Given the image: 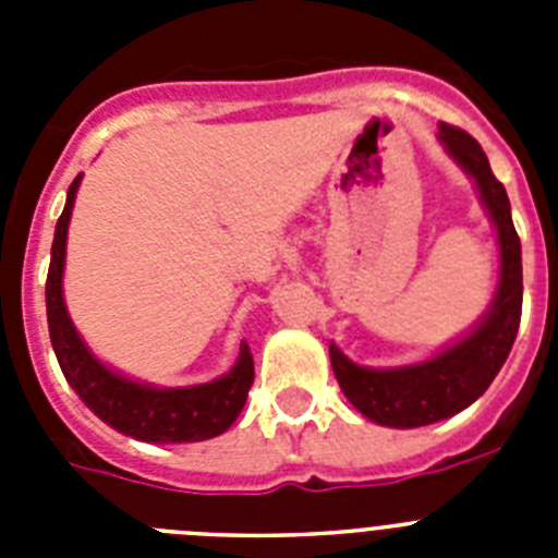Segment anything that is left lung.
<instances>
[{
    "mask_svg": "<svg viewBox=\"0 0 558 558\" xmlns=\"http://www.w3.org/2000/svg\"><path fill=\"white\" fill-rule=\"evenodd\" d=\"M438 142L461 167L481 195V204L495 223L500 270L489 310L466 335L422 363L393 368L357 366L329 343V360L340 391L360 413L383 427H425L470 408L502 368L514 347L522 315V248L511 223L506 186L495 179L483 147L470 133L438 125Z\"/></svg>",
    "mask_w": 558,
    "mask_h": 558,
    "instance_id": "left-lung-1",
    "label": "left lung"
}]
</instances>
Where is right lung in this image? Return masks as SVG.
Wrapping results in <instances>:
<instances>
[{"label": "right lung", "instance_id": "right-lung-1", "mask_svg": "<svg viewBox=\"0 0 558 558\" xmlns=\"http://www.w3.org/2000/svg\"><path fill=\"white\" fill-rule=\"evenodd\" d=\"M83 175L72 181L66 192V206L56 226L52 259L47 274V324L49 340L61 363V372L72 391L86 402L95 416L108 427L150 445H184L206 441L234 425L243 411L248 388L254 383V357L248 343H240L234 366L223 377L184 388H159L140 383L106 366L69 318L63 302V265H66V231L75 209L77 186Z\"/></svg>", "mask_w": 558, "mask_h": 558}]
</instances>
